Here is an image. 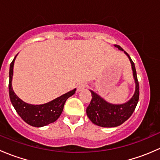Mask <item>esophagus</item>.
<instances>
[{
	"mask_svg": "<svg viewBox=\"0 0 160 160\" xmlns=\"http://www.w3.org/2000/svg\"><path fill=\"white\" fill-rule=\"evenodd\" d=\"M86 88V85H85V83H80L77 84V91L80 92V91H82L83 90H84V88Z\"/></svg>",
	"mask_w": 160,
	"mask_h": 160,
	"instance_id": "esophagus-1",
	"label": "esophagus"
}]
</instances>
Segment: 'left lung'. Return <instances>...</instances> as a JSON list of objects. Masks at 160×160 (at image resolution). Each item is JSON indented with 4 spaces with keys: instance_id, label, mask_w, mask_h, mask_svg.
<instances>
[{
    "instance_id": "left-lung-1",
    "label": "left lung",
    "mask_w": 160,
    "mask_h": 160,
    "mask_svg": "<svg viewBox=\"0 0 160 160\" xmlns=\"http://www.w3.org/2000/svg\"><path fill=\"white\" fill-rule=\"evenodd\" d=\"M114 46L123 51V49L121 48V46L118 45H114ZM124 52L127 55L132 64L133 77L135 83V93L132 98L127 102L124 104H114L106 101L104 98L93 90H90L91 92L92 99L88 107L87 108V114L90 120L98 126L112 128L121 125L131 117L138 104L139 99V86L135 64L129 55L125 51Z\"/></svg>"
}]
</instances>
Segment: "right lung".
Masks as SVG:
<instances>
[{"label":"right lung","instance_id":"add662e5","mask_svg":"<svg viewBox=\"0 0 160 160\" xmlns=\"http://www.w3.org/2000/svg\"><path fill=\"white\" fill-rule=\"evenodd\" d=\"M18 55V54H17ZM14 58L13 61L10 65V70H9V96H10L11 102L14 106V109L17 111L21 118L28 125L32 126L43 127L49 124L56 122L59 118L63 110L64 104L66 101L70 97L75 93L76 88L72 90H70L68 93L62 94V96L43 104L34 105V104H28L24 102L21 100L12 88V77H13V68L15 58Z\"/></svg>","mask_w":160,"mask_h":160}]
</instances>
